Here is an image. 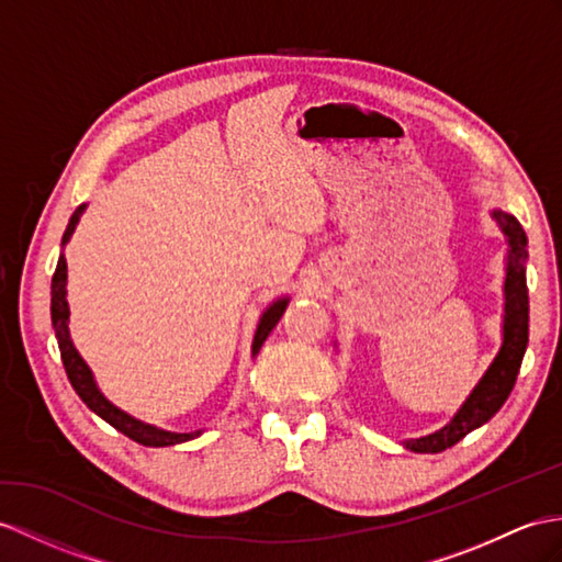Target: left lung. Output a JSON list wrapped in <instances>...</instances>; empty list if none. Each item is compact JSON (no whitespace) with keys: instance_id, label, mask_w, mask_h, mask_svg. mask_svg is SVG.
I'll return each instance as SVG.
<instances>
[{"instance_id":"1","label":"left lung","mask_w":562,"mask_h":562,"mask_svg":"<svg viewBox=\"0 0 562 562\" xmlns=\"http://www.w3.org/2000/svg\"><path fill=\"white\" fill-rule=\"evenodd\" d=\"M494 218L508 238V269H505V314H503V346L491 362L486 374L479 379L468 401L453 415L443 429L434 431L422 439L407 441L405 448L415 453H441V450L456 446L464 436L482 427L494 417L515 386V379L522 364L527 340H529V295H527V236L513 214L494 210Z\"/></svg>"}]
</instances>
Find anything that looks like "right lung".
Segmentation results:
<instances>
[{
    "label": "right lung",
    "mask_w": 562,
    "mask_h": 562,
    "mask_svg": "<svg viewBox=\"0 0 562 562\" xmlns=\"http://www.w3.org/2000/svg\"><path fill=\"white\" fill-rule=\"evenodd\" d=\"M83 210H86V204H80V207L74 212L71 222H68V226L64 231L61 248L76 231V224H78L80 214H83ZM285 307H289V297H281V300H277V303H271L262 317H259L255 340H252V358L259 352V348H262L267 336L271 334V328L279 324ZM68 314L71 312H68V303H66V259L61 252L59 262H57V271H54V277H52V326H54V336H57V344L61 350V362L66 369V376H68V381H71L74 391L80 395V401H83L94 415H100L104 422L112 424L114 429L126 434L128 439L138 441L143 446H155V448L173 446V443H183V441L195 439V436L202 434V431H190V434L164 431V429L153 427V424H145L140 419L131 417L128 413H123V409L109 403L102 395V391L98 389V384H94L90 367L86 364L83 358H80L76 346H74L71 334H68Z\"/></svg>",
    "instance_id": "add662e5"
}]
</instances>
